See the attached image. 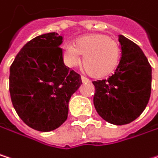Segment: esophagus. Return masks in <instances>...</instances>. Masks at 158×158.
I'll list each match as a JSON object with an SVG mask.
<instances>
[{"label":"esophagus","instance_id":"34e87169","mask_svg":"<svg viewBox=\"0 0 158 158\" xmlns=\"http://www.w3.org/2000/svg\"><path fill=\"white\" fill-rule=\"evenodd\" d=\"M81 82H90V81L88 80L87 77H81Z\"/></svg>","mask_w":158,"mask_h":158}]
</instances>
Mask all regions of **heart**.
Masks as SVG:
<instances>
[{"label": "heart", "mask_w": 158, "mask_h": 158, "mask_svg": "<svg viewBox=\"0 0 158 158\" xmlns=\"http://www.w3.org/2000/svg\"><path fill=\"white\" fill-rule=\"evenodd\" d=\"M82 57L84 69L94 77H103L111 74L120 60V48L116 40L101 32L88 33L75 39L71 46L63 51V60L68 67L81 63Z\"/></svg>", "instance_id": "obj_1"}]
</instances>
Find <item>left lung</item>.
<instances>
[{
    "mask_svg": "<svg viewBox=\"0 0 158 158\" xmlns=\"http://www.w3.org/2000/svg\"><path fill=\"white\" fill-rule=\"evenodd\" d=\"M122 57L115 73L108 80L93 81L94 105L112 125H127L136 120L147 106L152 88V67L141 48L119 35Z\"/></svg>",
    "mask_w": 158,
    "mask_h": 158,
    "instance_id": "left-lung-1",
    "label": "left lung"
}]
</instances>
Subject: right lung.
<instances>
[{"label": "right lung", "instance_id": "obj_1", "mask_svg": "<svg viewBox=\"0 0 158 158\" xmlns=\"http://www.w3.org/2000/svg\"><path fill=\"white\" fill-rule=\"evenodd\" d=\"M63 36L48 32L29 41L10 66L9 91L19 118L32 129L52 131L68 115V102L81 76L64 64Z\"/></svg>", "mask_w": 158, "mask_h": 158}]
</instances>
